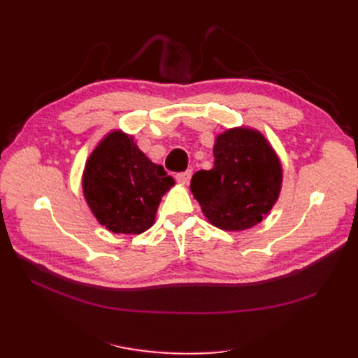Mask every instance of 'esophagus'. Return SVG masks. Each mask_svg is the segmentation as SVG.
<instances>
[{
	"instance_id": "esophagus-1",
	"label": "esophagus",
	"mask_w": 358,
	"mask_h": 358,
	"mask_svg": "<svg viewBox=\"0 0 358 358\" xmlns=\"http://www.w3.org/2000/svg\"><path fill=\"white\" fill-rule=\"evenodd\" d=\"M191 175H192V171H191V170L176 173V180H178V182H180V183H188V182H189V179H191Z\"/></svg>"
}]
</instances>
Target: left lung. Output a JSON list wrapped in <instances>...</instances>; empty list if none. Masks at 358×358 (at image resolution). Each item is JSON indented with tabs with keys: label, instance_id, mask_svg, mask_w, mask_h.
Instances as JSON below:
<instances>
[{
	"label": "left lung",
	"instance_id": "8db88e82",
	"mask_svg": "<svg viewBox=\"0 0 358 358\" xmlns=\"http://www.w3.org/2000/svg\"><path fill=\"white\" fill-rule=\"evenodd\" d=\"M215 162L191 179L201 210L222 230H245L263 220L276 203L282 167L264 137L246 128L216 137Z\"/></svg>",
	"mask_w": 358,
	"mask_h": 358
}]
</instances>
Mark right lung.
<instances>
[{"mask_svg":"<svg viewBox=\"0 0 358 358\" xmlns=\"http://www.w3.org/2000/svg\"><path fill=\"white\" fill-rule=\"evenodd\" d=\"M175 185L133 138L115 131L95 148L85 167L83 192L91 210L113 233L140 234L154 224L161 197Z\"/></svg>","mask_w":358,"mask_h":358,"instance_id":"add662e5","label":"right lung"}]
</instances>
